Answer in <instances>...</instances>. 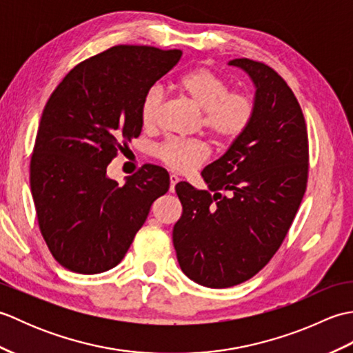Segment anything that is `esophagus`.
I'll return each mask as SVG.
<instances>
[{
  "label": "esophagus",
  "mask_w": 353,
  "mask_h": 353,
  "mask_svg": "<svg viewBox=\"0 0 353 353\" xmlns=\"http://www.w3.org/2000/svg\"><path fill=\"white\" fill-rule=\"evenodd\" d=\"M179 181H181V179H179L176 174H170V191L171 192H174V186L177 185Z\"/></svg>",
  "instance_id": "obj_1"
}]
</instances>
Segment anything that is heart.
I'll list each match as a JSON object with an SVG mask.
<instances>
[{
    "instance_id": "heart-1",
    "label": "heart",
    "mask_w": 353,
    "mask_h": 353,
    "mask_svg": "<svg viewBox=\"0 0 353 353\" xmlns=\"http://www.w3.org/2000/svg\"><path fill=\"white\" fill-rule=\"evenodd\" d=\"M177 88L201 110V125L215 139H235L252 123L254 104L250 95L230 92L228 81L211 70L188 71L179 79ZM162 100L163 92L159 86L150 88L144 95L141 119L145 127L156 125ZM156 154L170 168L188 172L206 161L209 150L200 141L168 139L156 148Z\"/></svg>"
}]
</instances>
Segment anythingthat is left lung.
I'll return each mask as SVG.
<instances>
[{"label":"left lung","mask_w":353,"mask_h":353,"mask_svg":"<svg viewBox=\"0 0 353 353\" xmlns=\"http://www.w3.org/2000/svg\"><path fill=\"white\" fill-rule=\"evenodd\" d=\"M249 74L254 114L220 159L201 171L209 191L176 185L183 206L172 229L182 272L208 288L249 281L279 249L308 181V132L301 104L270 66L234 59Z\"/></svg>","instance_id":"1"}]
</instances>
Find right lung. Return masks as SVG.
I'll return each instance as SVG.
<instances>
[{
  "mask_svg": "<svg viewBox=\"0 0 353 353\" xmlns=\"http://www.w3.org/2000/svg\"><path fill=\"white\" fill-rule=\"evenodd\" d=\"M181 57V50L112 47L74 66L45 104L30 186L45 243L71 272L118 265L153 201L168 191L161 167L144 165L118 185L108 165L139 137L142 99Z\"/></svg>",
  "mask_w": 353,
  "mask_h": 353,
  "instance_id": "right-lung-1",
  "label": "right lung"
}]
</instances>
